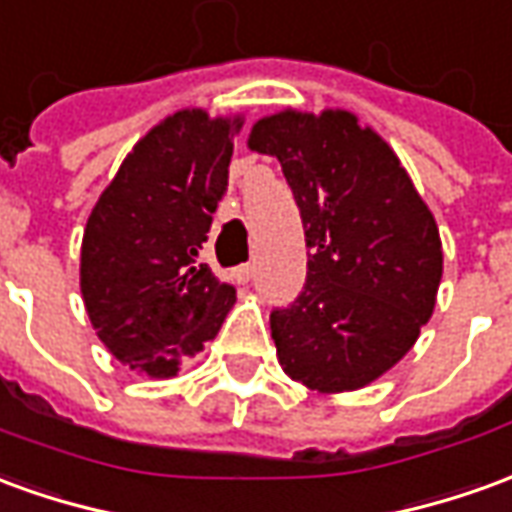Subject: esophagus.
Instances as JSON below:
<instances>
[{"label": "esophagus", "mask_w": 512, "mask_h": 512, "mask_svg": "<svg viewBox=\"0 0 512 512\" xmlns=\"http://www.w3.org/2000/svg\"><path fill=\"white\" fill-rule=\"evenodd\" d=\"M255 274V263H244V266L235 268V280L238 282H249Z\"/></svg>", "instance_id": "34e87169"}]
</instances>
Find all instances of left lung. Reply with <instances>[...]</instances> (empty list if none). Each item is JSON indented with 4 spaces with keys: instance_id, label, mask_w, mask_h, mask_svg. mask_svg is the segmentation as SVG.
Returning a JSON list of instances; mask_svg holds the SVG:
<instances>
[{
    "instance_id": "left-lung-1",
    "label": "left lung",
    "mask_w": 512,
    "mask_h": 512,
    "mask_svg": "<svg viewBox=\"0 0 512 512\" xmlns=\"http://www.w3.org/2000/svg\"><path fill=\"white\" fill-rule=\"evenodd\" d=\"M249 149L280 160L299 205L307 282L271 313L282 371L318 393L380 380L435 310L443 249L430 207L399 157L349 110H280Z\"/></svg>"
}]
</instances>
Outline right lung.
<instances>
[{"label": "right lung", "instance_id": "obj_1", "mask_svg": "<svg viewBox=\"0 0 512 512\" xmlns=\"http://www.w3.org/2000/svg\"><path fill=\"white\" fill-rule=\"evenodd\" d=\"M241 116L177 110L146 132L88 216L80 291L107 352L155 380L219 335L235 288L199 263Z\"/></svg>", "mask_w": 512, "mask_h": 512}]
</instances>
